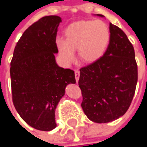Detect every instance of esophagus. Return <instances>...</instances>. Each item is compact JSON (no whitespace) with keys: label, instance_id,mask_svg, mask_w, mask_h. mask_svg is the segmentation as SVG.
Returning a JSON list of instances; mask_svg holds the SVG:
<instances>
[{"label":"esophagus","instance_id":"obj_1","mask_svg":"<svg viewBox=\"0 0 147 147\" xmlns=\"http://www.w3.org/2000/svg\"><path fill=\"white\" fill-rule=\"evenodd\" d=\"M75 77H76V81L78 82L79 81V77H80V71H75Z\"/></svg>","mask_w":147,"mask_h":147}]
</instances>
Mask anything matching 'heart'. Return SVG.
<instances>
[{
    "label": "heart",
    "mask_w": 147,
    "mask_h": 147,
    "mask_svg": "<svg viewBox=\"0 0 147 147\" xmlns=\"http://www.w3.org/2000/svg\"><path fill=\"white\" fill-rule=\"evenodd\" d=\"M64 34L65 38L56 39V47L65 64L73 61L76 49L81 61L86 63L96 61L107 51L111 40L107 24L100 20L71 23L65 28Z\"/></svg>",
    "instance_id": "heart-1"
}]
</instances>
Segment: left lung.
I'll return each instance as SVG.
<instances>
[{"instance_id": "8db88e82", "label": "left lung", "mask_w": 147, "mask_h": 147, "mask_svg": "<svg viewBox=\"0 0 147 147\" xmlns=\"http://www.w3.org/2000/svg\"><path fill=\"white\" fill-rule=\"evenodd\" d=\"M109 29L111 40L105 54L80 69L82 107L96 123H107L122 117L131 103L137 83L132 44L118 26L110 23Z\"/></svg>"}]
</instances>
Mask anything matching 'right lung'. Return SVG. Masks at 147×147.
I'll use <instances>...</instances> for the list:
<instances>
[{
	"label": "right lung",
	"mask_w": 147,
	"mask_h": 147,
	"mask_svg": "<svg viewBox=\"0 0 147 147\" xmlns=\"http://www.w3.org/2000/svg\"><path fill=\"white\" fill-rule=\"evenodd\" d=\"M61 18L48 16L32 24L16 43L11 62L14 107L31 127L49 131L56 127L55 111L75 73L57 65L56 33Z\"/></svg>",
	"instance_id": "1"
}]
</instances>
